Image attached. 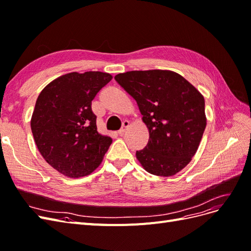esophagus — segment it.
I'll return each mask as SVG.
<instances>
[{
  "mask_svg": "<svg viewBox=\"0 0 251 251\" xmlns=\"http://www.w3.org/2000/svg\"><path fill=\"white\" fill-rule=\"evenodd\" d=\"M128 126H130V123H128L127 120H125L124 123H123V126H121V128H120V130L118 131V134H119L120 136H123V135L125 134V132H126V128L128 127Z\"/></svg>",
  "mask_w": 251,
  "mask_h": 251,
  "instance_id": "obj_1",
  "label": "esophagus"
}]
</instances>
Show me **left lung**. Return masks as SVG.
<instances>
[{"label":"left lung","mask_w":251,"mask_h":251,"mask_svg":"<svg viewBox=\"0 0 251 251\" xmlns=\"http://www.w3.org/2000/svg\"><path fill=\"white\" fill-rule=\"evenodd\" d=\"M116 81L138 104L148 126L147 147L136 158L148 173L174 176L191 162L206 126L203 95L170 70L119 73Z\"/></svg>","instance_id":"left-lung-1"}]
</instances>
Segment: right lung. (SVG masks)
Returning a JSON list of instances; mask_svg holds the SVG:
<instances>
[{
	"label": "right lung",
	"instance_id": "1",
	"mask_svg": "<svg viewBox=\"0 0 251 251\" xmlns=\"http://www.w3.org/2000/svg\"><path fill=\"white\" fill-rule=\"evenodd\" d=\"M112 78L100 71L67 73L37 97L30 121L35 144L45 160L66 177L93 173L111 146L112 138L97 132L91 105Z\"/></svg>",
	"mask_w": 251,
	"mask_h": 251
}]
</instances>
